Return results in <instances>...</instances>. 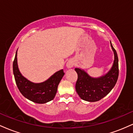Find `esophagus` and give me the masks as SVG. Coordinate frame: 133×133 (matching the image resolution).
I'll use <instances>...</instances> for the list:
<instances>
[{"label": "esophagus", "mask_w": 133, "mask_h": 133, "mask_svg": "<svg viewBox=\"0 0 133 133\" xmlns=\"http://www.w3.org/2000/svg\"><path fill=\"white\" fill-rule=\"evenodd\" d=\"M74 65V62L72 60H69L67 62L66 66L68 68H72Z\"/></svg>", "instance_id": "34e87169"}]
</instances>
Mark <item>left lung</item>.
<instances>
[{"label": "left lung", "mask_w": 133, "mask_h": 133, "mask_svg": "<svg viewBox=\"0 0 133 133\" xmlns=\"http://www.w3.org/2000/svg\"><path fill=\"white\" fill-rule=\"evenodd\" d=\"M114 53V61L110 71L103 77L92 78L80 69L76 68L77 80L76 90L82 99L89 102L98 101L109 94L116 84L119 76L118 57L115 49L112 47Z\"/></svg>", "instance_id": "obj_1"}]
</instances>
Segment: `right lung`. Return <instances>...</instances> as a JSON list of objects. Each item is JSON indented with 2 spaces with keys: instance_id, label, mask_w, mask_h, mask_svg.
Here are the masks:
<instances>
[{
  "instance_id": "obj_1",
  "label": "right lung",
  "mask_w": 133,
  "mask_h": 133,
  "mask_svg": "<svg viewBox=\"0 0 133 133\" xmlns=\"http://www.w3.org/2000/svg\"><path fill=\"white\" fill-rule=\"evenodd\" d=\"M13 72L16 84L21 94L36 103L44 104L52 101L57 92V87L64 75L63 69L56 72L46 81L35 84L23 77L20 72L17 61V52L13 62Z\"/></svg>"
}]
</instances>
